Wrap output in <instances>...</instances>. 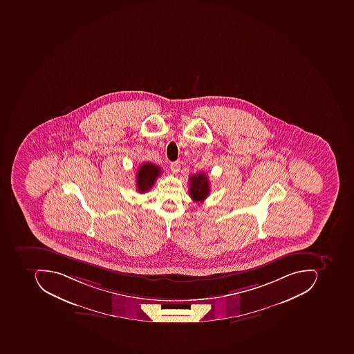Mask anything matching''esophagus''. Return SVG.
I'll return each mask as SVG.
<instances>
[{"instance_id":"obj_1","label":"esophagus","mask_w":354,"mask_h":354,"mask_svg":"<svg viewBox=\"0 0 354 354\" xmlns=\"http://www.w3.org/2000/svg\"><path fill=\"white\" fill-rule=\"evenodd\" d=\"M180 165L178 162H174L170 164V169L174 174H178L180 171Z\"/></svg>"}]
</instances>
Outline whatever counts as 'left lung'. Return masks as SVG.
<instances>
[{
	"label": "left lung",
	"mask_w": 354,
	"mask_h": 354,
	"mask_svg": "<svg viewBox=\"0 0 354 354\" xmlns=\"http://www.w3.org/2000/svg\"><path fill=\"white\" fill-rule=\"evenodd\" d=\"M189 180V196L196 203L199 202L202 203L209 194L210 187L207 176L204 172H201L190 176Z\"/></svg>",
	"instance_id": "left-lung-1"
}]
</instances>
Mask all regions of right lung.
Masks as SVG:
<instances>
[{"label": "right lung", "instance_id": "right-lung-1", "mask_svg": "<svg viewBox=\"0 0 354 354\" xmlns=\"http://www.w3.org/2000/svg\"><path fill=\"white\" fill-rule=\"evenodd\" d=\"M162 174V169L152 162H144L136 174V188L140 194L149 192L154 185L155 180Z\"/></svg>", "mask_w": 354, "mask_h": 354}]
</instances>
